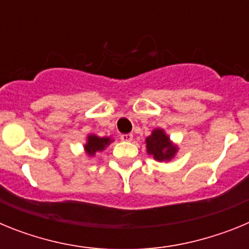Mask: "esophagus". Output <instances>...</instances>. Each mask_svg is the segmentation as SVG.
<instances>
[{
	"mask_svg": "<svg viewBox=\"0 0 249 249\" xmlns=\"http://www.w3.org/2000/svg\"><path fill=\"white\" fill-rule=\"evenodd\" d=\"M133 140V135L132 133H124V135H121V141L123 142H131Z\"/></svg>",
	"mask_w": 249,
	"mask_h": 249,
	"instance_id": "obj_1",
	"label": "esophagus"
}]
</instances>
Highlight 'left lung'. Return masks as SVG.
I'll return each instance as SVG.
<instances>
[{
	"instance_id": "left-lung-1",
	"label": "left lung",
	"mask_w": 249,
	"mask_h": 249,
	"mask_svg": "<svg viewBox=\"0 0 249 249\" xmlns=\"http://www.w3.org/2000/svg\"><path fill=\"white\" fill-rule=\"evenodd\" d=\"M146 148L147 153L153 156L158 162H169L178 152V147L162 128L152 131L151 136L146 138Z\"/></svg>"
}]
</instances>
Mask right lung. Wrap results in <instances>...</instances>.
<instances>
[{
	"instance_id": "1",
	"label": "right lung",
	"mask_w": 249,
	"mask_h": 249,
	"mask_svg": "<svg viewBox=\"0 0 249 249\" xmlns=\"http://www.w3.org/2000/svg\"><path fill=\"white\" fill-rule=\"evenodd\" d=\"M112 142H113V140L109 137H98L96 135H89L87 136V142L83 146L86 155L89 157H93L97 152H102Z\"/></svg>"
}]
</instances>
